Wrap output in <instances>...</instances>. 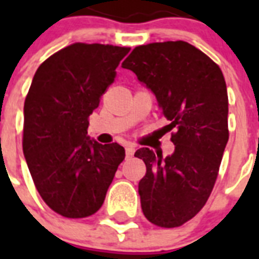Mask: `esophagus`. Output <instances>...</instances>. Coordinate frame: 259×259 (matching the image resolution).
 Instances as JSON below:
<instances>
[{
    "label": "esophagus",
    "instance_id": "34e87169",
    "mask_svg": "<svg viewBox=\"0 0 259 259\" xmlns=\"http://www.w3.org/2000/svg\"><path fill=\"white\" fill-rule=\"evenodd\" d=\"M134 152H136V148H134L133 145L126 146V157H127V158L133 157Z\"/></svg>",
    "mask_w": 259,
    "mask_h": 259
}]
</instances>
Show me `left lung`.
Here are the masks:
<instances>
[{"mask_svg":"<svg viewBox=\"0 0 259 259\" xmlns=\"http://www.w3.org/2000/svg\"><path fill=\"white\" fill-rule=\"evenodd\" d=\"M122 67L153 91L168 127L176 129L170 156L149 148L134 156L146 165L138 184L145 218L158 227H179L204 207L218 179L229 141L225 76L212 59L181 40L136 47Z\"/></svg>","mask_w":259,"mask_h":259,"instance_id":"obj_1","label":"left lung"}]
</instances>
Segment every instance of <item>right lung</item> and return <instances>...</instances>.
I'll use <instances>...</instances> for the list:
<instances>
[{"instance_id":"add662e5","label":"right lung","mask_w":259,"mask_h":259,"mask_svg":"<svg viewBox=\"0 0 259 259\" xmlns=\"http://www.w3.org/2000/svg\"><path fill=\"white\" fill-rule=\"evenodd\" d=\"M129 51L74 42L40 64L26 94L24 156L41 199L64 218L97 212L125 158L121 145L91 141L87 129Z\"/></svg>"}]
</instances>
